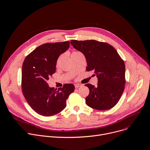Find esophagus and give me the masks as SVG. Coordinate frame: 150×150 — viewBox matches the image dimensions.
<instances>
[{"mask_svg": "<svg viewBox=\"0 0 150 150\" xmlns=\"http://www.w3.org/2000/svg\"><path fill=\"white\" fill-rule=\"evenodd\" d=\"M74 86H75V88H80V87L82 86V85H80V84H76Z\"/></svg>", "mask_w": 150, "mask_h": 150, "instance_id": "1", "label": "esophagus"}]
</instances>
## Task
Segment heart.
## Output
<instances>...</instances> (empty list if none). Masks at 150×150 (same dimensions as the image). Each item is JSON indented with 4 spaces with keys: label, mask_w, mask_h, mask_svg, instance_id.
<instances>
[{
    "label": "heart",
    "mask_w": 150,
    "mask_h": 150,
    "mask_svg": "<svg viewBox=\"0 0 150 150\" xmlns=\"http://www.w3.org/2000/svg\"><path fill=\"white\" fill-rule=\"evenodd\" d=\"M80 52H78V51H74V52H72V54H71V57H73L74 55H77V54H80ZM61 58H62V55H60V56L58 58V59H57V62H56L57 66H58V65H59Z\"/></svg>",
    "instance_id": "1"
}]
</instances>
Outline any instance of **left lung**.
Returning <instances> with one entry per match:
<instances>
[{
    "instance_id": "obj_1",
    "label": "left lung",
    "mask_w": 150,
    "mask_h": 150,
    "mask_svg": "<svg viewBox=\"0 0 150 150\" xmlns=\"http://www.w3.org/2000/svg\"><path fill=\"white\" fill-rule=\"evenodd\" d=\"M70 43L85 55L86 70L94 71L98 77L96 86L85 85L89 89L86 104L98 110L114 107L123 94L126 83L125 62L117 51L108 43L95 40H72Z\"/></svg>"
}]
</instances>
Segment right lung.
Instances as JSON below:
<instances>
[{"mask_svg":"<svg viewBox=\"0 0 150 150\" xmlns=\"http://www.w3.org/2000/svg\"><path fill=\"white\" fill-rule=\"evenodd\" d=\"M70 42L47 43L38 47L25 58L22 67L21 86L30 106L38 114L52 116L66 107V100L74 92L73 84L58 90L50 88L47 81L55 73L56 62L69 48Z\"/></svg>","mask_w":150,"mask_h":150,"instance_id":"add662e5","label":"right lung"}]
</instances>
